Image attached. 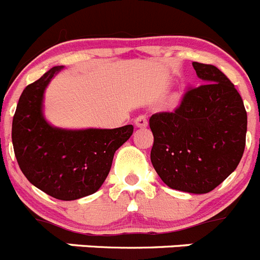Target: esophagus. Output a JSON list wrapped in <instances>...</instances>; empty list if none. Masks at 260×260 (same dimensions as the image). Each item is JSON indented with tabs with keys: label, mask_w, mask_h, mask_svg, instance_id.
<instances>
[{
	"label": "esophagus",
	"mask_w": 260,
	"mask_h": 260,
	"mask_svg": "<svg viewBox=\"0 0 260 260\" xmlns=\"http://www.w3.org/2000/svg\"><path fill=\"white\" fill-rule=\"evenodd\" d=\"M135 124H136V127H138V128L147 127V118L145 115H138L137 118L135 119Z\"/></svg>",
	"instance_id": "34e87169"
}]
</instances>
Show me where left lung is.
I'll return each instance as SVG.
<instances>
[{
  "instance_id": "8db88e82",
  "label": "left lung",
  "mask_w": 260,
  "mask_h": 260,
  "mask_svg": "<svg viewBox=\"0 0 260 260\" xmlns=\"http://www.w3.org/2000/svg\"><path fill=\"white\" fill-rule=\"evenodd\" d=\"M192 67L204 84L186 92L172 113L151 115L150 157L168 187L207 193L239 166L247 115L237 89L217 67L200 62Z\"/></svg>"
}]
</instances>
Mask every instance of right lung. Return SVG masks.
<instances>
[{
	"label": "right lung",
	"mask_w": 260,
	"mask_h": 260,
	"mask_svg": "<svg viewBox=\"0 0 260 260\" xmlns=\"http://www.w3.org/2000/svg\"><path fill=\"white\" fill-rule=\"evenodd\" d=\"M64 67H53L25 87L13 119V145L21 172L31 185L59 200H77L103 186L113 157L133 133L114 129H64L43 114L45 91Z\"/></svg>",
	"instance_id": "obj_1"
}]
</instances>
